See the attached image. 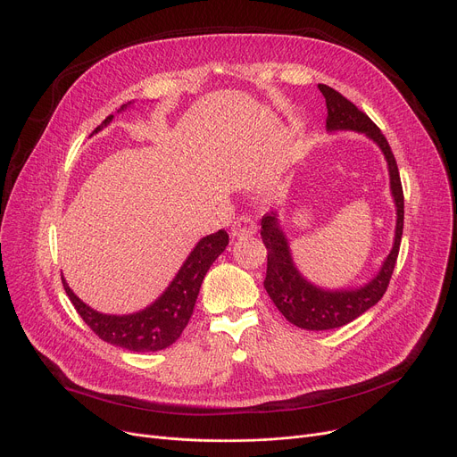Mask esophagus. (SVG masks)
<instances>
[{
  "label": "esophagus",
  "instance_id": "34e87169",
  "mask_svg": "<svg viewBox=\"0 0 457 457\" xmlns=\"http://www.w3.org/2000/svg\"><path fill=\"white\" fill-rule=\"evenodd\" d=\"M255 231H257V224H255V220L250 215H240L231 224L233 237H250Z\"/></svg>",
  "mask_w": 457,
  "mask_h": 457
}]
</instances>
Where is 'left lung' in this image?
<instances>
[{"label":"left lung","mask_w":457,"mask_h":457,"mask_svg":"<svg viewBox=\"0 0 457 457\" xmlns=\"http://www.w3.org/2000/svg\"><path fill=\"white\" fill-rule=\"evenodd\" d=\"M327 103V130H356L371 137L384 152L391 195L397 205V228H395V245L386 257L380 271L361 288L356 290H321L301 278V273L292 262L288 242L279 228L276 212H268L261 220V237L268 250L264 288L270 299L276 303L279 312L294 325L307 330H327L344 327L361 316L368 309L375 307L387 290L389 279L397 264L401 237L404 228V193L401 174L391 146L380 129L373 120L347 101L337 89L327 84H318Z\"/></svg>","instance_id":"8db88e82"}]
</instances>
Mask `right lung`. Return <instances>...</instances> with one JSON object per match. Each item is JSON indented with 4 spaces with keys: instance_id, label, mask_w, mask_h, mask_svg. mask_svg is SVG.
Masks as SVG:
<instances>
[{
    "instance_id": "1",
    "label": "right lung",
    "mask_w": 457,
    "mask_h": 457,
    "mask_svg": "<svg viewBox=\"0 0 457 457\" xmlns=\"http://www.w3.org/2000/svg\"><path fill=\"white\" fill-rule=\"evenodd\" d=\"M112 117L113 115H108L101 127H97L94 132H99L103 127H106ZM228 242L229 235L224 229L204 237L184 266L179 268L178 276L163 292V295L152 303L148 309L130 316L99 314L71 292L64 278L62 285L79 316L101 340L136 353L162 351L172 345L187 327L204 276L209 266L226 250Z\"/></svg>"
}]
</instances>
